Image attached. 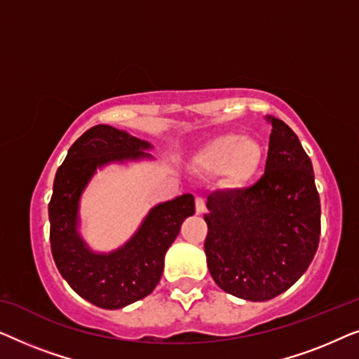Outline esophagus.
Returning <instances> with one entry per match:
<instances>
[{
	"instance_id": "34e87169",
	"label": "esophagus",
	"mask_w": 359,
	"mask_h": 359,
	"mask_svg": "<svg viewBox=\"0 0 359 359\" xmlns=\"http://www.w3.org/2000/svg\"><path fill=\"white\" fill-rule=\"evenodd\" d=\"M204 209H205V201H204V198L198 196V198H196V212L203 214Z\"/></svg>"
}]
</instances>
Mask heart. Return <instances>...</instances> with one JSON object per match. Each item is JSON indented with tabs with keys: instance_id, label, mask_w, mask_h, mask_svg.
I'll return each instance as SVG.
<instances>
[{
	"instance_id": "obj_1",
	"label": "heart",
	"mask_w": 359,
	"mask_h": 359,
	"mask_svg": "<svg viewBox=\"0 0 359 359\" xmlns=\"http://www.w3.org/2000/svg\"><path fill=\"white\" fill-rule=\"evenodd\" d=\"M196 165L208 173L222 170L230 188H240L252 181L263 163V149L257 140L243 134L227 132L205 142L196 154Z\"/></svg>"
}]
</instances>
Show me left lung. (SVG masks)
Wrapping results in <instances>:
<instances>
[{"label": "left lung", "mask_w": 359, "mask_h": 359, "mask_svg": "<svg viewBox=\"0 0 359 359\" xmlns=\"http://www.w3.org/2000/svg\"><path fill=\"white\" fill-rule=\"evenodd\" d=\"M271 124L264 175L247 189L208 198L204 252L222 291L263 302L287 291L312 263L320 237V199L312 161L281 119Z\"/></svg>", "instance_id": "obj_1"}]
</instances>
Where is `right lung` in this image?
<instances>
[{
    "instance_id": "add662e5",
    "label": "right lung",
    "mask_w": 359,
    "mask_h": 359,
    "mask_svg": "<svg viewBox=\"0 0 359 359\" xmlns=\"http://www.w3.org/2000/svg\"><path fill=\"white\" fill-rule=\"evenodd\" d=\"M150 142L111 126L88 129L68 150L53 180L48 203L53 262L78 296L101 309H122L144 299L158 284L165 253L178 237L181 224L194 214V196L166 201L145 215L144 222L114 252H93L80 227V199L96 170L111 163L154 158Z\"/></svg>"
}]
</instances>
